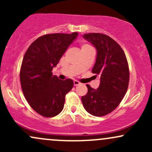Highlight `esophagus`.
Here are the masks:
<instances>
[{
	"label": "esophagus",
	"instance_id": "obj_1",
	"mask_svg": "<svg viewBox=\"0 0 152 152\" xmlns=\"http://www.w3.org/2000/svg\"><path fill=\"white\" fill-rule=\"evenodd\" d=\"M74 86H78V85L80 84V82L78 81H74Z\"/></svg>",
	"mask_w": 152,
	"mask_h": 152
}]
</instances>
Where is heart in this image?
I'll use <instances>...</instances> for the list:
<instances>
[{
	"instance_id": "b5f03b06",
	"label": "heart",
	"mask_w": 152,
	"mask_h": 152,
	"mask_svg": "<svg viewBox=\"0 0 152 152\" xmlns=\"http://www.w3.org/2000/svg\"><path fill=\"white\" fill-rule=\"evenodd\" d=\"M87 47H90V46H89V45L84 43V44H83L81 46V49H83V48H87Z\"/></svg>"
}]
</instances>
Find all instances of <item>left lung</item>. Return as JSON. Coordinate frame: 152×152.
Masks as SVG:
<instances>
[{"instance_id": "1", "label": "left lung", "mask_w": 152, "mask_h": 152, "mask_svg": "<svg viewBox=\"0 0 152 152\" xmlns=\"http://www.w3.org/2000/svg\"><path fill=\"white\" fill-rule=\"evenodd\" d=\"M83 37L97 50L92 73L100 78V84L97 89L87 84L88 92L81 97V102L90 114L105 116L117 107L126 93L129 81L128 62L121 47L107 35L91 33Z\"/></svg>"}]
</instances>
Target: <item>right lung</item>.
<instances>
[{"instance_id": "add662e5", "label": "right lung", "mask_w": 152, "mask_h": 152, "mask_svg": "<svg viewBox=\"0 0 152 152\" xmlns=\"http://www.w3.org/2000/svg\"><path fill=\"white\" fill-rule=\"evenodd\" d=\"M77 36V32L43 35L31 43L24 55L20 71L23 93L31 107L41 116L60 114L66 94L74 86L72 79H58L52 70Z\"/></svg>"}]
</instances>
